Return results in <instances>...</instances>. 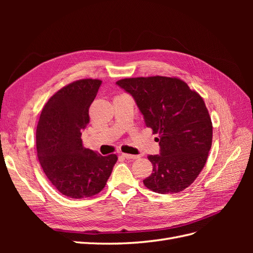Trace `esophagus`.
<instances>
[{"instance_id":"esophagus-1","label":"esophagus","mask_w":253,"mask_h":253,"mask_svg":"<svg viewBox=\"0 0 253 253\" xmlns=\"http://www.w3.org/2000/svg\"><path fill=\"white\" fill-rule=\"evenodd\" d=\"M122 156H124L126 159H137L138 158V155H131V154H126V153H122Z\"/></svg>"}]
</instances>
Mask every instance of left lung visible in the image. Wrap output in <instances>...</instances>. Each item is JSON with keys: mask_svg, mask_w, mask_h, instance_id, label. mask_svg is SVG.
I'll list each match as a JSON object with an SVG mask.
<instances>
[{"mask_svg": "<svg viewBox=\"0 0 253 253\" xmlns=\"http://www.w3.org/2000/svg\"><path fill=\"white\" fill-rule=\"evenodd\" d=\"M131 95L145 126L159 134V155H149L153 173L144 186L178 193L201 173L212 144V122L203 98L177 78L139 77L116 82Z\"/></svg>", "mask_w": 253, "mask_h": 253, "instance_id": "obj_1", "label": "left lung"}]
</instances>
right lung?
<instances>
[{"label": "right lung", "instance_id": "add662e5", "mask_svg": "<svg viewBox=\"0 0 253 253\" xmlns=\"http://www.w3.org/2000/svg\"><path fill=\"white\" fill-rule=\"evenodd\" d=\"M102 81L82 79L58 90L42 110L37 126V152L42 169L60 193L71 198L98 194L105 187L117 156L85 149L82 131Z\"/></svg>", "mask_w": 253, "mask_h": 253}]
</instances>
